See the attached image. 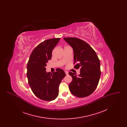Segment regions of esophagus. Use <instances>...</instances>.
Here are the masks:
<instances>
[{
    "mask_svg": "<svg viewBox=\"0 0 127 127\" xmlns=\"http://www.w3.org/2000/svg\"><path fill=\"white\" fill-rule=\"evenodd\" d=\"M65 72L66 73V75H68V72L67 71H65Z\"/></svg>",
    "mask_w": 127,
    "mask_h": 127,
    "instance_id": "1",
    "label": "esophagus"
}]
</instances>
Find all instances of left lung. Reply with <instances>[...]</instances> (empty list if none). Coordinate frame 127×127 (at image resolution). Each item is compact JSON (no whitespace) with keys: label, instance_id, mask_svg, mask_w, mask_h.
<instances>
[{"label":"left lung","instance_id":"left-lung-1","mask_svg":"<svg viewBox=\"0 0 127 127\" xmlns=\"http://www.w3.org/2000/svg\"><path fill=\"white\" fill-rule=\"evenodd\" d=\"M63 39L73 48L74 67L80 69V74L69 72L72 80L69 89L73 95L83 97L90 95L96 90L101 71L99 60L96 52L87 43L76 37Z\"/></svg>","mask_w":127,"mask_h":127}]
</instances>
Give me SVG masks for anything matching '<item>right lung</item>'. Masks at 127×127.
<instances>
[{
	"label": "right lung",
	"mask_w": 127,
	"mask_h": 127,
	"mask_svg": "<svg viewBox=\"0 0 127 127\" xmlns=\"http://www.w3.org/2000/svg\"><path fill=\"white\" fill-rule=\"evenodd\" d=\"M60 40V38H51L40 43L32 52L28 63L29 84L35 95L43 100L51 101L58 96L59 86L66 76L61 68H57L53 74L46 71L52 50Z\"/></svg>",
	"instance_id": "obj_1"
}]
</instances>
